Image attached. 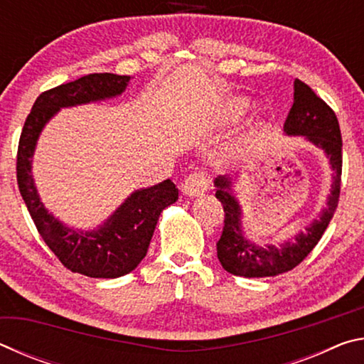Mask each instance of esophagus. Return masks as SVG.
<instances>
[{
    "instance_id": "obj_1",
    "label": "esophagus",
    "mask_w": 364,
    "mask_h": 364,
    "mask_svg": "<svg viewBox=\"0 0 364 364\" xmlns=\"http://www.w3.org/2000/svg\"><path fill=\"white\" fill-rule=\"evenodd\" d=\"M208 189V180L204 171H193V173L184 178L181 184V191L184 196L196 197L202 196Z\"/></svg>"
}]
</instances>
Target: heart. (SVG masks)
I'll list each match as a JSON object with an SVG mask.
<instances>
[{"mask_svg": "<svg viewBox=\"0 0 364 364\" xmlns=\"http://www.w3.org/2000/svg\"><path fill=\"white\" fill-rule=\"evenodd\" d=\"M245 106H247V104H245L244 101H236V102L231 104V109H232L236 114H239V112H242V110L245 109Z\"/></svg>", "mask_w": 364, "mask_h": 364, "instance_id": "b5f03b06", "label": "heart"}]
</instances>
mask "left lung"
Masks as SVG:
<instances>
[{
    "label": "left lung",
    "mask_w": 364,
    "mask_h": 364,
    "mask_svg": "<svg viewBox=\"0 0 364 364\" xmlns=\"http://www.w3.org/2000/svg\"><path fill=\"white\" fill-rule=\"evenodd\" d=\"M284 132L289 136H305L306 141L323 149L329 157V164L334 170V181L328 204L319 213V218L304 232H299L294 241H286L279 247L269 244L258 245L242 232V210L232 194V178L218 176L215 180V196L223 205L225 226L217 242V255L221 267L234 276L267 278L291 271L315 249L331 218L334 217L341 196L342 176L341 128L334 110L301 80L294 82V104L284 122Z\"/></svg>",
    "instance_id": "1"
}]
</instances>
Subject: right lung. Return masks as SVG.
Masks as SVG:
<instances>
[{"instance_id":"obj_1","label":"right lung","mask_w":364,"mask_h":364,"mask_svg":"<svg viewBox=\"0 0 364 364\" xmlns=\"http://www.w3.org/2000/svg\"><path fill=\"white\" fill-rule=\"evenodd\" d=\"M128 82V75L90 73L41 93L23 123L17 149V184L40 236L67 269L90 278H120L138 267L149 249L160 213L178 200L175 183L165 180L134 191L97 230L77 231L43 205L32 176V157L41 130L60 107L115 97L125 91Z\"/></svg>"}]
</instances>
